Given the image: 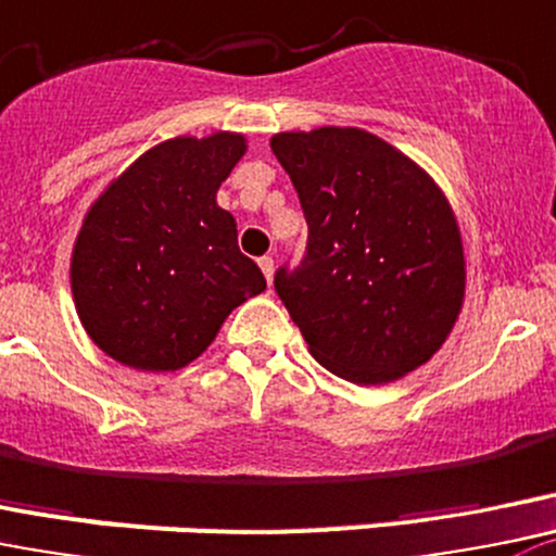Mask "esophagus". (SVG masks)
<instances>
[{
  "label": "esophagus",
  "mask_w": 556,
  "mask_h": 556,
  "mask_svg": "<svg viewBox=\"0 0 556 556\" xmlns=\"http://www.w3.org/2000/svg\"><path fill=\"white\" fill-rule=\"evenodd\" d=\"M257 263H261V268H263V274H266V282L268 285H271V279H274V257H261V261H257Z\"/></svg>",
  "instance_id": "1"
}]
</instances>
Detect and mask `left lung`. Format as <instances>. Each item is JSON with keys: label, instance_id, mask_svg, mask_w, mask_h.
I'll return each mask as SVG.
<instances>
[{"label": "left lung", "instance_id": "1", "mask_svg": "<svg viewBox=\"0 0 556 556\" xmlns=\"http://www.w3.org/2000/svg\"><path fill=\"white\" fill-rule=\"evenodd\" d=\"M309 236L274 288L317 364L380 386L427 364L459 317L465 252L448 201L409 157L358 127L279 132Z\"/></svg>", "mask_w": 556, "mask_h": 556}]
</instances>
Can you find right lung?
Wrapping results in <instances>:
<instances>
[{
    "label": "right lung",
    "instance_id": "right-lung-1",
    "mask_svg": "<svg viewBox=\"0 0 556 556\" xmlns=\"http://www.w3.org/2000/svg\"><path fill=\"white\" fill-rule=\"evenodd\" d=\"M244 135L174 138L135 160L89 208L70 282L91 342L118 364L174 371L195 361L225 317L266 290L241 255L217 190Z\"/></svg>",
    "mask_w": 556,
    "mask_h": 556
}]
</instances>
